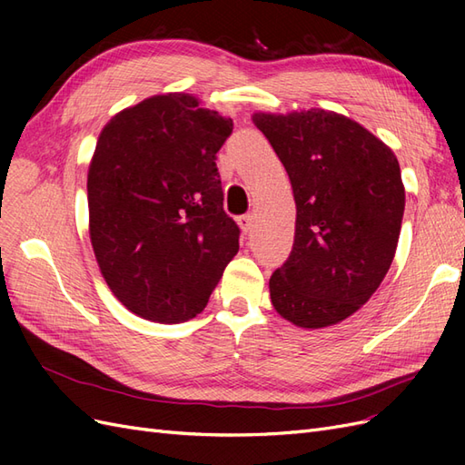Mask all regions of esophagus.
Returning a JSON list of instances; mask_svg holds the SVG:
<instances>
[{
  "instance_id": "1",
  "label": "esophagus",
  "mask_w": 465,
  "mask_h": 465,
  "mask_svg": "<svg viewBox=\"0 0 465 465\" xmlns=\"http://www.w3.org/2000/svg\"><path fill=\"white\" fill-rule=\"evenodd\" d=\"M238 224H241V229H242L244 232H250V229L254 227V213L242 215L241 219H238Z\"/></svg>"
}]
</instances>
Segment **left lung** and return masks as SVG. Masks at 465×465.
Here are the masks:
<instances>
[{
  "instance_id": "left-lung-1",
  "label": "left lung",
  "mask_w": 465,
  "mask_h": 465,
  "mask_svg": "<svg viewBox=\"0 0 465 465\" xmlns=\"http://www.w3.org/2000/svg\"><path fill=\"white\" fill-rule=\"evenodd\" d=\"M289 174L297 223L289 260L270 279L275 311L318 330L355 314L386 277L401 231L405 188L393 151L331 110L256 112Z\"/></svg>"
}]
</instances>
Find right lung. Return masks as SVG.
I'll use <instances>...</instances> for the list:
<instances>
[{"instance_id": "obj_1", "label": "right lung", "mask_w": 465, "mask_h": 465, "mask_svg": "<svg viewBox=\"0 0 465 465\" xmlns=\"http://www.w3.org/2000/svg\"><path fill=\"white\" fill-rule=\"evenodd\" d=\"M232 120L186 93L154 94L104 125L87 174L89 234L114 297L145 320L198 316L238 252L215 154Z\"/></svg>"}]
</instances>
